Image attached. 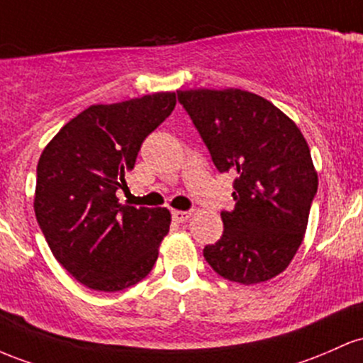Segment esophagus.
<instances>
[{
    "label": "esophagus",
    "mask_w": 363,
    "mask_h": 363,
    "mask_svg": "<svg viewBox=\"0 0 363 363\" xmlns=\"http://www.w3.org/2000/svg\"><path fill=\"white\" fill-rule=\"evenodd\" d=\"M171 216H173V221L185 223L186 219H189L190 216H192V213H190V211H177V209H174L173 213H171Z\"/></svg>",
    "instance_id": "obj_1"
}]
</instances>
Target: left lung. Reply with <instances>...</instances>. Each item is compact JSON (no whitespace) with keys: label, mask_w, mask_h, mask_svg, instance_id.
<instances>
[{"label":"left lung","mask_w":363,"mask_h":363,"mask_svg":"<svg viewBox=\"0 0 363 363\" xmlns=\"http://www.w3.org/2000/svg\"><path fill=\"white\" fill-rule=\"evenodd\" d=\"M214 166L233 173V211L225 231L203 248L209 266L240 284L269 281L290 266L302 245L317 194L307 140L281 109L242 89L177 91Z\"/></svg>","instance_id":"obj_1"}]
</instances>
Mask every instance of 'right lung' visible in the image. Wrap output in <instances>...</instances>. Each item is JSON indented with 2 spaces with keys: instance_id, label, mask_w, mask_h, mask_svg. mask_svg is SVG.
<instances>
[{
  "instance_id": "1",
  "label": "right lung",
  "mask_w": 363,
  "mask_h": 363,
  "mask_svg": "<svg viewBox=\"0 0 363 363\" xmlns=\"http://www.w3.org/2000/svg\"><path fill=\"white\" fill-rule=\"evenodd\" d=\"M174 92L92 104L52 137L38 162L34 211L52 255L79 283L120 291L144 279L169 231L166 207L120 203L142 142L171 115Z\"/></svg>"
}]
</instances>
